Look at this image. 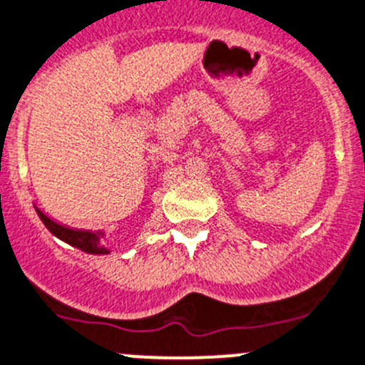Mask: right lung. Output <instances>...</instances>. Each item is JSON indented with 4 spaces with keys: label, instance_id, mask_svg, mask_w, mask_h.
Instances as JSON below:
<instances>
[{
    "label": "right lung",
    "instance_id": "obj_1",
    "mask_svg": "<svg viewBox=\"0 0 365 365\" xmlns=\"http://www.w3.org/2000/svg\"><path fill=\"white\" fill-rule=\"evenodd\" d=\"M35 212H37V215L41 217V221L44 222L46 228H48L56 239L63 240V242H67L69 246L78 247V250H81L83 253H88V255L110 253V250H107L105 244L101 242V239L105 237L103 232H83V230L67 228V226H62L58 225V222L53 221V219H49L48 215H46L44 212L38 210L37 207H35Z\"/></svg>",
    "mask_w": 365,
    "mask_h": 365
}]
</instances>
